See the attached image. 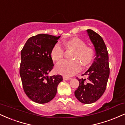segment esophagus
<instances>
[{"instance_id": "obj_1", "label": "esophagus", "mask_w": 125, "mask_h": 125, "mask_svg": "<svg viewBox=\"0 0 125 125\" xmlns=\"http://www.w3.org/2000/svg\"><path fill=\"white\" fill-rule=\"evenodd\" d=\"M63 79L64 80H70L71 79V78L67 77V76H63Z\"/></svg>"}]
</instances>
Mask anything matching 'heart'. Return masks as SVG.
Listing matches in <instances>:
<instances>
[{
	"instance_id": "1",
	"label": "heart",
	"mask_w": 125,
	"mask_h": 125,
	"mask_svg": "<svg viewBox=\"0 0 125 125\" xmlns=\"http://www.w3.org/2000/svg\"><path fill=\"white\" fill-rule=\"evenodd\" d=\"M66 49H72L70 58L73 59L64 60L57 64L56 72L67 76H73L81 69V63L87 66L92 62L94 50L92 46L85 45V42L78 37H73L64 42ZM64 48L59 43H56L51 52L53 61L59 62L64 56Z\"/></svg>"
}]
</instances>
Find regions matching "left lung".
<instances>
[{
	"instance_id": "8db88e82",
	"label": "left lung",
	"mask_w": 125,
	"mask_h": 125,
	"mask_svg": "<svg viewBox=\"0 0 125 125\" xmlns=\"http://www.w3.org/2000/svg\"><path fill=\"white\" fill-rule=\"evenodd\" d=\"M87 33L95 51L94 61L83 76L87 75L86 79H79V86L74 91L77 99L83 104H91L97 101L103 95L106 90L109 76L108 52L102 37L91 30Z\"/></svg>"
}]
</instances>
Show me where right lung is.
<instances>
[{
	"label": "right lung",
	"instance_id": "add662e5",
	"mask_svg": "<svg viewBox=\"0 0 125 125\" xmlns=\"http://www.w3.org/2000/svg\"><path fill=\"white\" fill-rule=\"evenodd\" d=\"M61 36L41 34L30 37L21 51L20 75L24 91L38 104L51 101L63 80L61 75L48 76L53 67L51 52Z\"/></svg>",
	"mask_w": 125,
	"mask_h": 125
}]
</instances>
